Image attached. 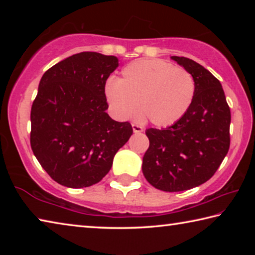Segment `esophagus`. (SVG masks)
Wrapping results in <instances>:
<instances>
[{
    "instance_id": "obj_1",
    "label": "esophagus",
    "mask_w": 255,
    "mask_h": 255,
    "mask_svg": "<svg viewBox=\"0 0 255 255\" xmlns=\"http://www.w3.org/2000/svg\"><path fill=\"white\" fill-rule=\"evenodd\" d=\"M131 126H132V130H133V132H143V131H144V128L141 127V126H139V125H137V124H132Z\"/></svg>"
}]
</instances>
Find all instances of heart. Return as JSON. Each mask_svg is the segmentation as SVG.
Returning a JSON list of instances; mask_svg holds the SVG:
<instances>
[{
	"instance_id": "heart-1",
	"label": "heart",
	"mask_w": 255,
	"mask_h": 255,
	"mask_svg": "<svg viewBox=\"0 0 255 255\" xmlns=\"http://www.w3.org/2000/svg\"><path fill=\"white\" fill-rule=\"evenodd\" d=\"M195 81L184 68L162 59H139L110 79L105 96L111 111L120 119H131L139 112L150 124L169 127L187 114L195 97Z\"/></svg>"
}]
</instances>
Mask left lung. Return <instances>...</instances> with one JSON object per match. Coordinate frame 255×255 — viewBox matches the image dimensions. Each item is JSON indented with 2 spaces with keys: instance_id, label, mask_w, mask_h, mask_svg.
I'll return each mask as SVG.
<instances>
[{
  "instance_id": "left-lung-1",
  "label": "left lung",
  "mask_w": 255,
  "mask_h": 255,
  "mask_svg": "<svg viewBox=\"0 0 255 255\" xmlns=\"http://www.w3.org/2000/svg\"><path fill=\"white\" fill-rule=\"evenodd\" d=\"M195 81L191 106L167 128H148L143 157L146 180L158 190L178 192L208 181L230 149L231 110L221 82L200 64L172 56Z\"/></svg>"
}]
</instances>
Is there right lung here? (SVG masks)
Listing matches in <instances>:
<instances>
[{"mask_svg": "<svg viewBox=\"0 0 255 255\" xmlns=\"http://www.w3.org/2000/svg\"><path fill=\"white\" fill-rule=\"evenodd\" d=\"M118 65L115 56L83 51L42 75L30 115V145L57 183L75 189L98 183L131 136L130 124L106 112V82Z\"/></svg>", "mask_w": 255, "mask_h": 255, "instance_id": "add662e5", "label": "right lung"}]
</instances>
